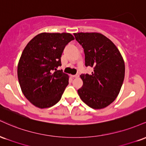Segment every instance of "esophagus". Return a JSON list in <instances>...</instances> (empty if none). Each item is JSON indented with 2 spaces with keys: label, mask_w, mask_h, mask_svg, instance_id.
<instances>
[{
  "label": "esophagus",
  "mask_w": 146,
  "mask_h": 146,
  "mask_svg": "<svg viewBox=\"0 0 146 146\" xmlns=\"http://www.w3.org/2000/svg\"><path fill=\"white\" fill-rule=\"evenodd\" d=\"M79 77V75L78 74H76V75H71V78H78Z\"/></svg>",
  "instance_id": "1"
}]
</instances>
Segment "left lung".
I'll list each match as a JSON object with an SVG mask.
<instances>
[{
  "label": "left lung",
  "mask_w": 146,
  "mask_h": 146,
  "mask_svg": "<svg viewBox=\"0 0 146 146\" xmlns=\"http://www.w3.org/2000/svg\"><path fill=\"white\" fill-rule=\"evenodd\" d=\"M84 48L85 66L93 68L90 75L82 74L83 86L78 90L81 100L94 109H101L115 101L125 75V64L117 46L99 33H74Z\"/></svg>",
  "instance_id": "1"
}]
</instances>
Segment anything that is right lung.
<instances>
[{
  "label": "right lung",
  "instance_id": "right-lung-1",
  "mask_svg": "<svg viewBox=\"0 0 146 146\" xmlns=\"http://www.w3.org/2000/svg\"><path fill=\"white\" fill-rule=\"evenodd\" d=\"M74 40L71 33H42L29 41L18 64V78L25 98L40 108L60 101L68 84L62 70L61 56L66 45Z\"/></svg>",
  "mask_w": 146,
  "mask_h": 146
}]
</instances>
